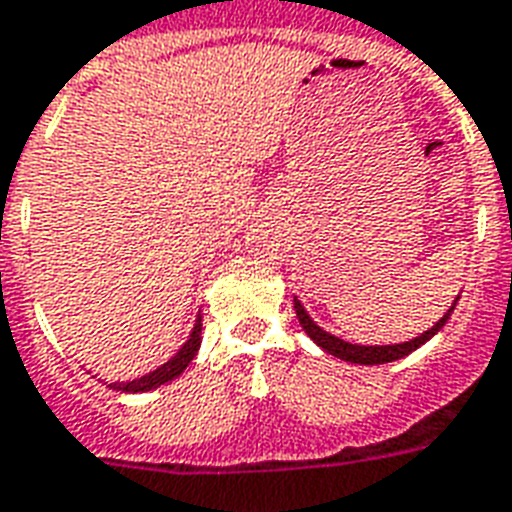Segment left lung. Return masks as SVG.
<instances>
[{
  "label": "left lung",
  "instance_id": "1",
  "mask_svg": "<svg viewBox=\"0 0 512 512\" xmlns=\"http://www.w3.org/2000/svg\"><path fill=\"white\" fill-rule=\"evenodd\" d=\"M293 307H296V318H299L301 328L310 334V339L318 344V347H323V350L331 352V355H336V358L347 360V363H360V366H379V363H392V360L406 358L408 352H414L417 347H422L427 339H433V336L438 334L443 326H446V320H449V315L454 312V307H457V301H454V307H451V310L446 312V315H443V318L438 320L433 328H430V331H425V334L417 336V339H411V342L384 344V347H363V344L344 342V339H339V336L326 334V331H323L318 323H312V318L307 315V312H304V307L299 304V299H293Z\"/></svg>",
  "mask_w": 512,
  "mask_h": 512
}]
</instances>
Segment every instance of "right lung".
I'll use <instances>...</instances> for the list:
<instances>
[{
    "mask_svg": "<svg viewBox=\"0 0 512 512\" xmlns=\"http://www.w3.org/2000/svg\"><path fill=\"white\" fill-rule=\"evenodd\" d=\"M200 339H202V323L200 318H197L192 336L186 339V344L178 350L176 358H170L165 366H160L157 371H152V374L141 376V379H133V382H125V384L114 382L109 384V387L122 392H146V390H154V387H160V384L170 382V379H176V376L181 374L189 363H192L194 355H197V350H200Z\"/></svg>",
    "mask_w": 512,
    "mask_h": 512,
    "instance_id": "1",
    "label": "right lung"
}]
</instances>
